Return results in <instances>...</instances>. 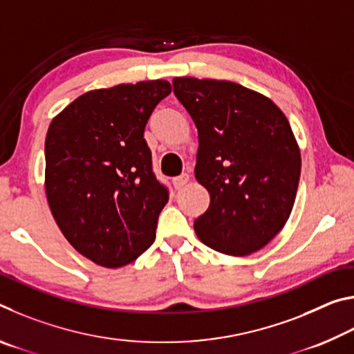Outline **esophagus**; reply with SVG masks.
<instances>
[{
    "label": "esophagus",
    "mask_w": 354,
    "mask_h": 354,
    "mask_svg": "<svg viewBox=\"0 0 354 354\" xmlns=\"http://www.w3.org/2000/svg\"><path fill=\"white\" fill-rule=\"evenodd\" d=\"M189 179H190V176L187 175V173H183V175L173 178V185H175L176 190H179V189H183L184 185L189 183Z\"/></svg>",
    "instance_id": "1"
}]
</instances>
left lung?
I'll return each instance as SVG.
<instances>
[{"mask_svg": "<svg viewBox=\"0 0 354 354\" xmlns=\"http://www.w3.org/2000/svg\"><path fill=\"white\" fill-rule=\"evenodd\" d=\"M173 92L198 129L195 176L211 195L195 232L209 248L248 256L283 230L301 156L279 107L241 84L175 77Z\"/></svg>", "mask_w": 354, "mask_h": 354, "instance_id": "8db88e82", "label": "left lung"}]
</instances>
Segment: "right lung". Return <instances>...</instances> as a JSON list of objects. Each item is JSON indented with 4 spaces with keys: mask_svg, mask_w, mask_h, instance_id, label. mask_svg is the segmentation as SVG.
Segmentation results:
<instances>
[{
    "mask_svg": "<svg viewBox=\"0 0 354 354\" xmlns=\"http://www.w3.org/2000/svg\"><path fill=\"white\" fill-rule=\"evenodd\" d=\"M170 92L162 80L87 92L48 128V205L65 239L98 266H127L154 242L170 192L143 133Z\"/></svg>",
    "mask_w": 354,
    "mask_h": 354,
    "instance_id": "obj_1",
    "label": "right lung"
}]
</instances>
